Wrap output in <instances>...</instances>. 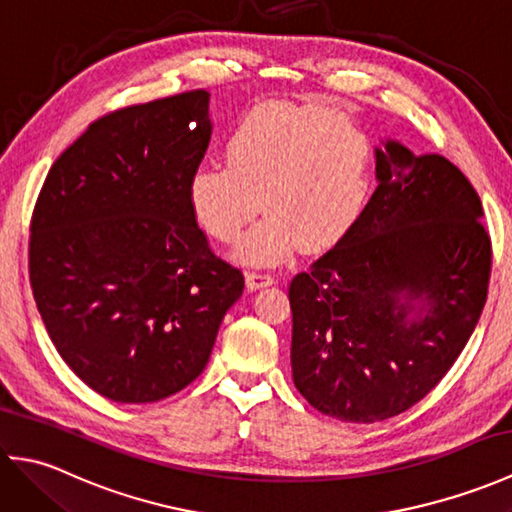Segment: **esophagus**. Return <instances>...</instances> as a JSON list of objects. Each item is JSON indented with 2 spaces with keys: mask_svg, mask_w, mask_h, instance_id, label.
Returning a JSON list of instances; mask_svg holds the SVG:
<instances>
[{
  "mask_svg": "<svg viewBox=\"0 0 512 512\" xmlns=\"http://www.w3.org/2000/svg\"><path fill=\"white\" fill-rule=\"evenodd\" d=\"M275 284V277L268 275V273H257V270H250V273H246V286L250 290H262V288H268Z\"/></svg>",
  "mask_w": 512,
  "mask_h": 512,
  "instance_id": "esophagus-1",
  "label": "esophagus"
}]
</instances>
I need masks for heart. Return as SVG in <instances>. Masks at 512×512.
I'll return each instance as SVG.
<instances>
[{
  "instance_id": "b5f03b06",
  "label": "heart",
  "mask_w": 512,
  "mask_h": 512,
  "mask_svg": "<svg viewBox=\"0 0 512 512\" xmlns=\"http://www.w3.org/2000/svg\"><path fill=\"white\" fill-rule=\"evenodd\" d=\"M374 180V143L350 118L314 105L266 103L237 121L226 162L195 167L189 209L204 233L235 242L262 209L268 213L237 259L275 266L292 253L339 242L365 211Z\"/></svg>"
}]
</instances>
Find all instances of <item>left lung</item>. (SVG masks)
I'll use <instances>...</instances> for the list:
<instances>
[{
    "instance_id": "1",
    "label": "left lung",
    "mask_w": 512,
    "mask_h": 512,
    "mask_svg": "<svg viewBox=\"0 0 512 512\" xmlns=\"http://www.w3.org/2000/svg\"><path fill=\"white\" fill-rule=\"evenodd\" d=\"M365 211L292 279V380L341 422L416 405L449 372L480 319L491 279L482 202L440 154L396 140L376 149Z\"/></svg>"
}]
</instances>
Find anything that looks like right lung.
I'll use <instances>...</instances> for the list:
<instances>
[{
  "instance_id": "1",
  "label": "right lung",
  "mask_w": 512,
  "mask_h": 512,
  "mask_svg": "<svg viewBox=\"0 0 512 512\" xmlns=\"http://www.w3.org/2000/svg\"><path fill=\"white\" fill-rule=\"evenodd\" d=\"M211 140L209 92L94 121L48 171L28 268L57 352L96 394L156 402L198 378L242 270L217 257L187 182Z\"/></svg>"
}]
</instances>
